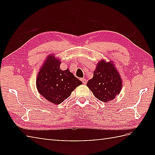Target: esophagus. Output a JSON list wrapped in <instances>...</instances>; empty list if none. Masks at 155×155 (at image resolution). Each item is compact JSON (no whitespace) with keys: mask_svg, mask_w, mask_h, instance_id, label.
Segmentation results:
<instances>
[{"mask_svg":"<svg viewBox=\"0 0 155 155\" xmlns=\"http://www.w3.org/2000/svg\"><path fill=\"white\" fill-rule=\"evenodd\" d=\"M81 81H82V83L84 85H86V83H87V80L85 78H81Z\"/></svg>","mask_w":155,"mask_h":155,"instance_id":"34e87169","label":"esophagus"}]
</instances>
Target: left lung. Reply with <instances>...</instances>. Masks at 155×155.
<instances>
[{"mask_svg": "<svg viewBox=\"0 0 155 155\" xmlns=\"http://www.w3.org/2000/svg\"><path fill=\"white\" fill-rule=\"evenodd\" d=\"M87 86L96 98L107 103L120 94L122 79L111 62L101 61L97 65L94 77L88 81Z\"/></svg>", "mask_w": 155, "mask_h": 155, "instance_id": "8db88e82", "label": "left lung"}]
</instances>
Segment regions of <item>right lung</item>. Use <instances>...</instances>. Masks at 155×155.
<instances>
[{"label": "right lung", "mask_w": 155, "mask_h": 155, "mask_svg": "<svg viewBox=\"0 0 155 155\" xmlns=\"http://www.w3.org/2000/svg\"><path fill=\"white\" fill-rule=\"evenodd\" d=\"M60 60L49 55L38 72L36 80L38 90L49 102L58 104L70 96L82 82L67 69H60Z\"/></svg>", "instance_id": "1"}]
</instances>
